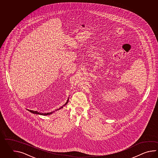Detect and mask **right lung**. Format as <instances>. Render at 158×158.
I'll list each match as a JSON object with an SVG mask.
<instances>
[{"mask_svg":"<svg viewBox=\"0 0 158 158\" xmlns=\"http://www.w3.org/2000/svg\"><path fill=\"white\" fill-rule=\"evenodd\" d=\"M69 98H68L67 101L66 102V103H65V104L62 106V107H61L59 108V109H57L56 110H55V111H52V112H48V113H41V112H38V111H32V110H27V111H29L31 113H32V114H40V115H44V116H47V115H50V114H52V113H54L55 111H57V110H60L61 108H63V107H64L65 106H66L68 102V101H69Z\"/></svg>","mask_w":158,"mask_h":158,"instance_id":"obj_1","label":"right lung"}]
</instances>
